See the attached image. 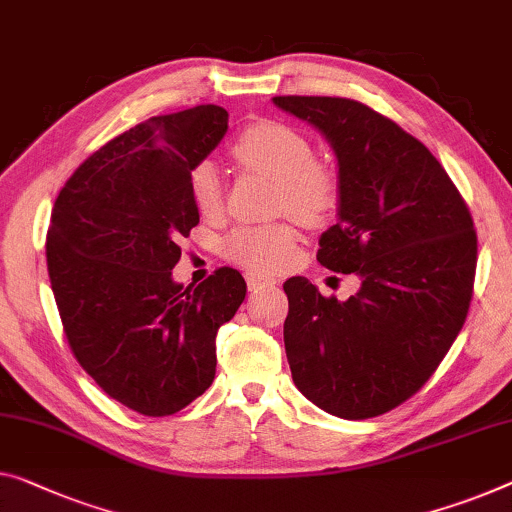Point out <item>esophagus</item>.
I'll use <instances>...</instances> for the list:
<instances>
[{"label": "esophagus", "mask_w": 512, "mask_h": 512, "mask_svg": "<svg viewBox=\"0 0 512 512\" xmlns=\"http://www.w3.org/2000/svg\"><path fill=\"white\" fill-rule=\"evenodd\" d=\"M246 282H248V289L253 294L259 292V289H264V287H276V280L266 278V276H262V273H253V271L246 273Z\"/></svg>", "instance_id": "esophagus-1"}]
</instances>
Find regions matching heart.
<instances>
[{
  "mask_svg": "<svg viewBox=\"0 0 512 512\" xmlns=\"http://www.w3.org/2000/svg\"><path fill=\"white\" fill-rule=\"evenodd\" d=\"M234 156L250 170L278 181V211L303 223H319L338 202V186L324 167L315 163V149L285 124H257L239 135ZM190 197L204 216L223 207V181L211 160L190 172ZM296 232L285 223L241 227L225 239V255L257 271H278L294 257Z\"/></svg>",
  "mask_w": 512,
  "mask_h": 512,
  "instance_id": "heart-1",
  "label": "heart"
}]
</instances>
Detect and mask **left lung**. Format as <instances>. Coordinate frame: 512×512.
<instances>
[{
    "mask_svg": "<svg viewBox=\"0 0 512 512\" xmlns=\"http://www.w3.org/2000/svg\"><path fill=\"white\" fill-rule=\"evenodd\" d=\"M324 135L338 160V223L319 264L361 289L324 299L289 278L285 352L299 391L347 421L386 414L421 388L462 331L474 292V220L430 149L368 105L276 96Z\"/></svg>",
    "mask_w": 512,
    "mask_h": 512,
    "instance_id": "1",
    "label": "left lung"
}]
</instances>
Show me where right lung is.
<instances>
[{"label": "right lung", "instance_id": "add662e5", "mask_svg": "<svg viewBox=\"0 0 512 512\" xmlns=\"http://www.w3.org/2000/svg\"><path fill=\"white\" fill-rule=\"evenodd\" d=\"M225 133L218 105L151 117L89 156L52 209L45 253L68 345L137 414H177L207 391L218 329L246 299L230 266L197 287L172 278L200 223L190 172Z\"/></svg>", "mask_w": 512, "mask_h": 512}]
</instances>
